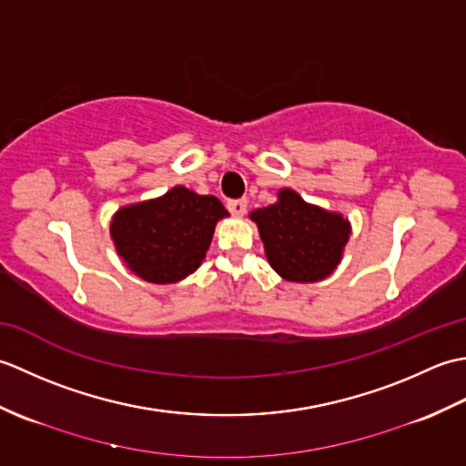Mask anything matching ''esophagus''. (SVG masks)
Here are the masks:
<instances>
[{"mask_svg":"<svg viewBox=\"0 0 466 466\" xmlns=\"http://www.w3.org/2000/svg\"><path fill=\"white\" fill-rule=\"evenodd\" d=\"M246 208H248V202L244 200H230L228 202V210H230L234 216H244L246 214Z\"/></svg>","mask_w":466,"mask_h":466,"instance_id":"34e87169","label":"esophagus"}]
</instances>
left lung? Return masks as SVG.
<instances>
[{"instance_id":"8db88e82","label":"left lung","mask_w":466,"mask_h":466,"mask_svg":"<svg viewBox=\"0 0 466 466\" xmlns=\"http://www.w3.org/2000/svg\"><path fill=\"white\" fill-rule=\"evenodd\" d=\"M272 268L289 282H319L334 272L350 238L342 214L304 202L282 187L279 202L250 214Z\"/></svg>"}]
</instances>
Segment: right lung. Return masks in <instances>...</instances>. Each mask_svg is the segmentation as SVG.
<instances>
[{"label":"right lung","instance_id":"obj_1","mask_svg":"<svg viewBox=\"0 0 466 466\" xmlns=\"http://www.w3.org/2000/svg\"><path fill=\"white\" fill-rule=\"evenodd\" d=\"M226 216L216 196L176 186L154 200L120 208L110 236L136 276L152 284H174L200 268L216 222Z\"/></svg>","mask_w":466,"mask_h":466}]
</instances>
